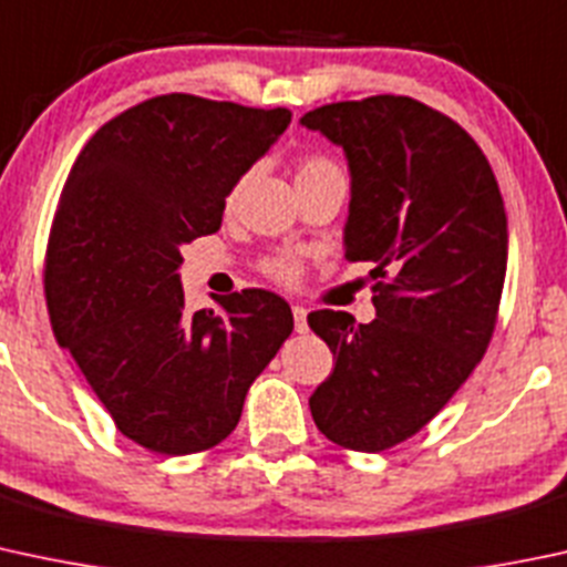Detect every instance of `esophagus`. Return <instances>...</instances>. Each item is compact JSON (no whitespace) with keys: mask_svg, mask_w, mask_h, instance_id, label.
<instances>
[{"mask_svg":"<svg viewBox=\"0 0 567 567\" xmlns=\"http://www.w3.org/2000/svg\"><path fill=\"white\" fill-rule=\"evenodd\" d=\"M293 320H296V331L299 333L307 331V309L299 307V303L293 307Z\"/></svg>","mask_w":567,"mask_h":567,"instance_id":"34e87169","label":"esophagus"}]
</instances>
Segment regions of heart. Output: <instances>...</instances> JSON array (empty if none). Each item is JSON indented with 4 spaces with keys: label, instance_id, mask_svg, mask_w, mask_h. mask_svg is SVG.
<instances>
[{
    "label": "heart",
    "instance_id": "heart-1",
    "mask_svg": "<svg viewBox=\"0 0 567 567\" xmlns=\"http://www.w3.org/2000/svg\"><path fill=\"white\" fill-rule=\"evenodd\" d=\"M329 176H342V171H339V165L333 163L331 157H326V154H303L299 165H296V184L318 182V178ZM247 178L249 176L244 174L230 184L228 195H225V208L236 206V200L241 198V189L244 184H247ZM260 271L279 285H296L303 277V260L296 252H288V249H277V252L266 255V258L260 260Z\"/></svg>",
    "mask_w": 567,
    "mask_h": 567
}]
</instances>
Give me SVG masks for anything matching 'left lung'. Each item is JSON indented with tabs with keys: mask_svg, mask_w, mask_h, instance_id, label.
Here are the masks:
<instances>
[{
	"mask_svg": "<svg viewBox=\"0 0 567 567\" xmlns=\"http://www.w3.org/2000/svg\"><path fill=\"white\" fill-rule=\"evenodd\" d=\"M301 124L348 154L344 258L374 264L378 318L318 309L333 372L309 396L331 443L363 454L421 432L484 359L508 266V223L486 154L445 113L402 94L320 105Z\"/></svg>",
	"mask_w": 567,
	"mask_h": 567,
	"instance_id": "left-lung-1",
	"label": "left lung"
}]
</instances>
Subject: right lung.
I'll return each mask as SVG.
<instances>
[{
    "instance_id": "obj_1",
    "label": "right lung",
    "mask_w": 567,
    "mask_h": 567,
    "mask_svg": "<svg viewBox=\"0 0 567 567\" xmlns=\"http://www.w3.org/2000/svg\"><path fill=\"white\" fill-rule=\"evenodd\" d=\"M290 124L288 109L163 94L81 148L45 249L53 337L124 437L154 454L214 449L293 331L288 301L247 288L184 312L182 247L217 234L225 195Z\"/></svg>"
}]
</instances>
